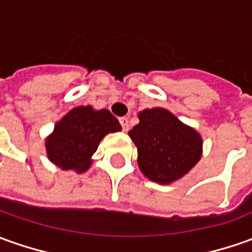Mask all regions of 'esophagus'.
<instances>
[{"label":"esophagus","mask_w":252,"mask_h":252,"mask_svg":"<svg viewBox=\"0 0 252 252\" xmlns=\"http://www.w3.org/2000/svg\"><path fill=\"white\" fill-rule=\"evenodd\" d=\"M120 124L123 126V131H128L129 124H128V119H126V117H121V119H120Z\"/></svg>","instance_id":"34e87169"}]
</instances>
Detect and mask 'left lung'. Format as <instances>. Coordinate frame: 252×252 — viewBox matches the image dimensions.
<instances>
[{
    "label": "left lung",
    "instance_id": "obj_1",
    "mask_svg": "<svg viewBox=\"0 0 252 252\" xmlns=\"http://www.w3.org/2000/svg\"><path fill=\"white\" fill-rule=\"evenodd\" d=\"M139 124L128 132L138 149V165L143 175L161 185L175 182L190 171L203 153V139L162 107L145 109Z\"/></svg>",
    "mask_w": 252,
    "mask_h": 252
}]
</instances>
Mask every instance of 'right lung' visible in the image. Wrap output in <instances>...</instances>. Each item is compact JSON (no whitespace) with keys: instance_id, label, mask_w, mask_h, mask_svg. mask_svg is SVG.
<instances>
[{"instance_id":"1","label":"right lung","mask_w":252,"mask_h":252,"mask_svg":"<svg viewBox=\"0 0 252 252\" xmlns=\"http://www.w3.org/2000/svg\"><path fill=\"white\" fill-rule=\"evenodd\" d=\"M121 131L119 120L107 109L78 106L56 123L54 132L45 139L49 161L62 169L83 174L90 168L91 157L107 133Z\"/></svg>"}]
</instances>
